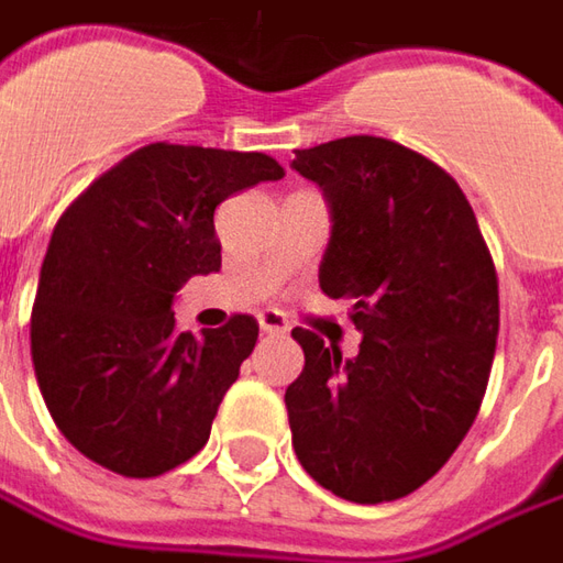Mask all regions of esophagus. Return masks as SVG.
<instances>
[{
	"label": "esophagus",
	"mask_w": 563,
	"mask_h": 563,
	"mask_svg": "<svg viewBox=\"0 0 563 563\" xmlns=\"http://www.w3.org/2000/svg\"><path fill=\"white\" fill-rule=\"evenodd\" d=\"M258 323H262L264 333H274V336H283L286 330H289V320L283 318V311H274V308H267L258 314Z\"/></svg>",
	"instance_id": "obj_1"
}]
</instances>
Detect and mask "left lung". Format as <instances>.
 I'll list each match as a JSON object with an SVG mask.
<instances>
[{
  "instance_id": "left-lung-1",
  "label": "left lung",
  "mask_w": 563,
  "mask_h": 563,
  "mask_svg": "<svg viewBox=\"0 0 563 563\" xmlns=\"http://www.w3.org/2000/svg\"><path fill=\"white\" fill-rule=\"evenodd\" d=\"M330 202L320 289L352 299L355 358L292 330L305 367L286 389L292 449L358 505L420 489L474 423L498 336V277L461 186L383 136L296 148Z\"/></svg>"
}]
</instances>
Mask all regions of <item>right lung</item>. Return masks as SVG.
<instances>
[{
	"mask_svg": "<svg viewBox=\"0 0 563 563\" xmlns=\"http://www.w3.org/2000/svg\"><path fill=\"white\" fill-rule=\"evenodd\" d=\"M264 152L152 143L89 184L52 230L30 314L40 393L70 445L121 476H162L208 442L258 323L177 333L174 296L221 267L214 208L280 180Z\"/></svg>",
	"mask_w": 563,
	"mask_h": 563,
	"instance_id": "right-lung-1",
	"label": "right lung"
}]
</instances>
